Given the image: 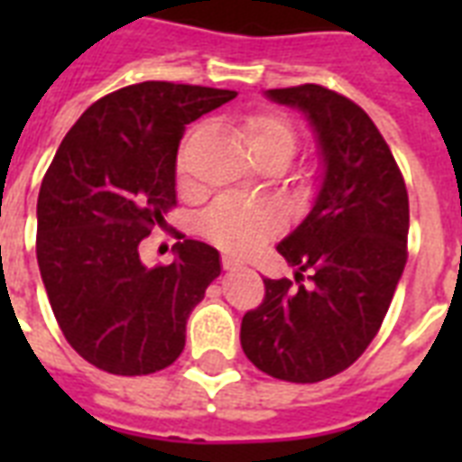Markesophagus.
I'll return each instance as SVG.
<instances>
[{"label":"esophagus","instance_id":"1","mask_svg":"<svg viewBox=\"0 0 462 462\" xmlns=\"http://www.w3.org/2000/svg\"><path fill=\"white\" fill-rule=\"evenodd\" d=\"M223 266L225 271H235V268H242L245 263H242L239 259H235V256H223Z\"/></svg>","mask_w":462,"mask_h":462}]
</instances>
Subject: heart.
I'll list each match as a JSON object with an SVG mask.
<instances>
[{
	"instance_id": "1",
	"label": "heart",
	"mask_w": 462,
	"mask_h": 462,
	"mask_svg": "<svg viewBox=\"0 0 462 462\" xmlns=\"http://www.w3.org/2000/svg\"><path fill=\"white\" fill-rule=\"evenodd\" d=\"M246 139L252 151L268 146L295 151V134L285 119L275 115H256L246 122ZM180 177H184V160L180 158ZM281 227V217L271 206L245 201L237 196H223L201 217V232L220 249L246 254L273 237Z\"/></svg>"
}]
</instances>
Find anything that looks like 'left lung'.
Here are the masks:
<instances>
[{
	"label": "left lung",
	"mask_w": 462,
	"mask_h": 462,
	"mask_svg": "<svg viewBox=\"0 0 462 462\" xmlns=\"http://www.w3.org/2000/svg\"><path fill=\"white\" fill-rule=\"evenodd\" d=\"M314 134L321 180L304 220L275 246L295 281L266 278V300L242 319V350L292 383L336 376L379 333L408 259V189L391 148L359 105L323 86L266 90Z\"/></svg>",
	"instance_id": "obj_1"
}]
</instances>
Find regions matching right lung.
I'll list each match as a JSON object with an SVG mask.
<instances>
[{
  "mask_svg": "<svg viewBox=\"0 0 462 462\" xmlns=\"http://www.w3.org/2000/svg\"><path fill=\"white\" fill-rule=\"evenodd\" d=\"M235 90L143 81L100 97L61 141L38 196V266L69 345L97 369L141 376L180 357L187 319L220 275V254L184 239L170 266L139 245L177 203L187 125Z\"/></svg>",
  "mask_w": 462,
  "mask_h": 462,
  "instance_id": "add662e5",
  "label": "right lung"
}]
</instances>
